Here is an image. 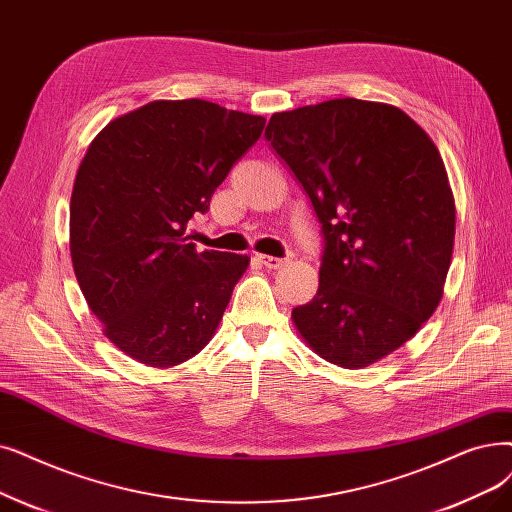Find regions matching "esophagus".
<instances>
[{
    "mask_svg": "<svg viewBox=\"0 0 512 512\" xmlns=\"http://www.w3.org/2000/svg\"><path fill=\"white\" fill-rule=\"evenodd\" d=\"M255 259L270 270H280L288 263V259H280V257H272V255H255Z\"/></svg>",
    "mask_w": 512,
    "mask_h": 512,
    "instance_id": "1",
    "label": "esophagus"
}]
</instances>
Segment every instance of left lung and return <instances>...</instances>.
Here are the masks:
<instances>
[{"label": "left lung", "instance_id": "obj_1", "mask_svg": "<svg viewBox=\"0 0 512 512\" xmlns=\"http://www.w3.org/2000/svg\"><path fill=\"white\" fill-rule=\"evenodd\" d=\"M265 140L322 224L316 297L293 309L322 360L366 368L437 309L452 263L456 205L429 133L404 110L355 98L272 115Z\"/></svg>", "mask_w": 512, "mask_h": 512}]
</instances>
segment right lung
Listing matches in <instances>:
<instances>
[{"instance_id": "add662e5", "label": "right lung", "mask_w": 512, "mask_h": 512, "mask_svg": "<svg viewBox=\"0 0 512 512\" xmlns=\"http://www.w3.org/2000/svg\"><path fill=\"white\" fill-rule=\"evenodd\" d=\"M265 119L207 100H154L110 121L71 194V259L104 337L152 368L215 335L247 255L188 242L194 213L261 136Z\"/></svg>"}]
</instances>
